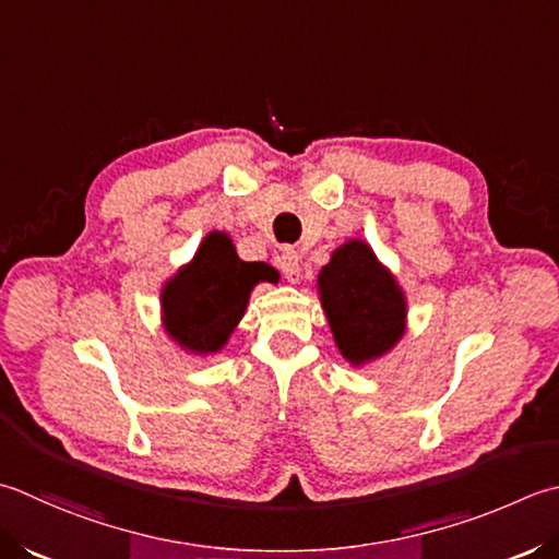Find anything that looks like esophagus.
<instances>
[{"mask_svg":"<svg viewBox=\"0 0 559 559\" xmlns=\"http://www.w3.org/2000/svg\"><path fill=\"white\" fill-rule=\"evenodd\" d=\"M278 266L283 271V276H286L290 283L300 281V257H298V251H295V249H290V247L281 249Z\"/></svg>","mask_w":559,"mask_h":559,"instance_id":"esophagus-1","label":"esophagus"}]
</instances>
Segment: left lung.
Returning a JSON list of instances; mask_svg holds the SVG:
<instances>
[{"label":"left lung","instance_id":"left-lung-1","mask_svg":"<svg viewBox=\"0 0 559 559\" xmlns=\"http://www.w3.org/2000/svg\"><path fill=\"white\" fill-rule=\"evenodd\" d=\"M320 293L334 342L352 364H366L404 334L402 290L368 245L346 242L320 271Z\"/></svg>","mask_w":559,"mask_h":559}]
</instances>
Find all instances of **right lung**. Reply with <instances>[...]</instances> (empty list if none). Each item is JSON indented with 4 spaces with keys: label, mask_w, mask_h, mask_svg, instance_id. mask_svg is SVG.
I'll return each instance as SVG.
<instances>
[{
    "label": "right lung",
    "mask_w": 559,
    "mask_h": 559,
    "mask_svg": "<svg viewBox=\"0 0 559 559\" xmlns=\"http://www.w3.org/2000/svg\"><path fill=\"white\" fill-rule=\"evenodd\" d=\"M269 273L261 261L239 259L227 235H207L191 264L162 290L167 332L189 352H221L242 320L251 288Z\"/></svg>",
    "instance_id": "obj_1"
}]
</instances>
